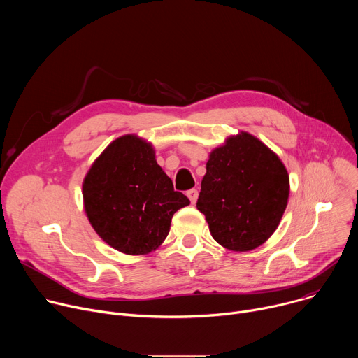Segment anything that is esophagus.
<instances>
[{
	"label": "esophagus",
	"mask_w": 358,
	"mask_h": 358,
	"mask_svg": "<svg viewBox=\"0 0 358 358\" xmlns=\"http://www.w3.org/2000/svg\"><path fill=\"white\" fill-rule=\"evenodd\" d=\"M187 195H188V198H189V201L192 202V203H195L196 202V199H198V189H195V188H192V189H189V191H187Z\"/></svg>",
	"instance_id": "34e87169"
}]
</instances>
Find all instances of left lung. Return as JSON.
Wrapping results in <instances>:
<instances>
[{
	"mask_svg": "<svg viewBox=\"0 0 358 358\" xmlns=\"http://www.w3.org/2000/svg\"><path fill=\"white\" fill-rule=\"evenodd\" d=\"M289 198V174L280 159L246 131L211 151L196 208L213 238L227 249L246 252L276 231Z\"/></svg>",
	"mask_w": 358,
	"mask_h": 358,
	"instance_id": "1",
	"label": "left lung"
}]
</instances>
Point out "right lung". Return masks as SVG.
<instances>
[{"label":"right lung","instance_id":"right-lung-1","mask_svg":"<svg viewBox=\"0 0 358 358\" xmlns=\"http://www.w3.org/2000/svg\"><path fill=\"white\" fill-rule=\"evenodd\" d=\"M85 211L97 235L127 255L156 250L189 199L174 191L152 145L134 134L112 141L83 180Z\"/></svg>","mask_w":358,"mask_h":358}]
</instances>
